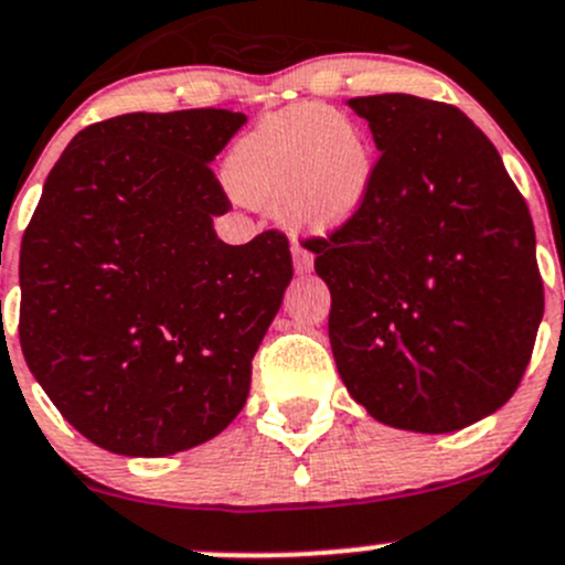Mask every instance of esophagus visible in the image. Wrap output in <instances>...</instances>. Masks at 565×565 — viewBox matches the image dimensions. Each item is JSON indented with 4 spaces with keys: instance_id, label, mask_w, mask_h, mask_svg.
Returning <instances> with one entry per match:
<instances>
[{
    "instance_id": "1",
    "label": "esophagus",
    "mask_w": 565,
    "mask_h": 565,
    "mask_svg": "<svg viewBox=\"0 0 565 565\" xmlns=\"http://www.w3.org/2000/svg\"><path fill=\"white\" fill-rule=\"evenodd\" d=\"M294 266L299 275H307V271L312 269V253L305 250L301 245H294Z\"/></svg>"
}]
</instances>
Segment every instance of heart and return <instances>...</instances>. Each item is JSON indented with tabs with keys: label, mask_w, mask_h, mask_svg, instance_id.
<instances>
[{
	"label": "heart",
	"mask_w": 565,
	"mask_h": 565,
	"mask_svg": "<svg viewBox=\"0 0 565 565\" xmlns=\"http://www.w3.org/2000/svg\"><path fill=\"white\" fill-rule=\"evenodd\" d=\"M226 174L245 202L277 207L296 232L326 236L342 232L366 204L374 153L353 120L301 105L266 115L236 139Z\"/></svg>",
	"instance_id": "obj_1"
}]
</instances>
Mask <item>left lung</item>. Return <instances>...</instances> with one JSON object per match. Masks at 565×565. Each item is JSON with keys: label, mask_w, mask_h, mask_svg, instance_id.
Returning <instances> with one entry per match:
<instances>
[{"label": "left lung", "mask_w": 565, "mask_h": 565, "mask_svg": "<svg viewBox=\"0 0 565 565\" xmlns=\"http://www.w3.org/2000/svg\"><path fill=\"white\" fill-rule=\"evenodd\" d=\"M380 159L366 204L315 245L339 377L374 420L450 434L518 391L544 285L499 150L445 102L355 96Z\"/></svg>", "instance_id": "left-lung-1"}]
</instances>
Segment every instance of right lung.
Masks as SVG:
<instances>
[{
    "instance_id": "add662e5",
    "label": "right lung",
    "mask_w": 565,
    "mask_h": 565,
    "mask_svg": "<svg viewBox=\"0 0 565 565\" xmlns=\"http://www.w3.org/2000/svg\"><path fill=\"white\" fill-rule=\"evenodd\" d=\"M245 115L129 113L86 126L21 242V350L86 439L129 458L191 450L250 393L253 355L294 277L288 239H217L212 174Z\"/></svg>"
}]
</instances>
